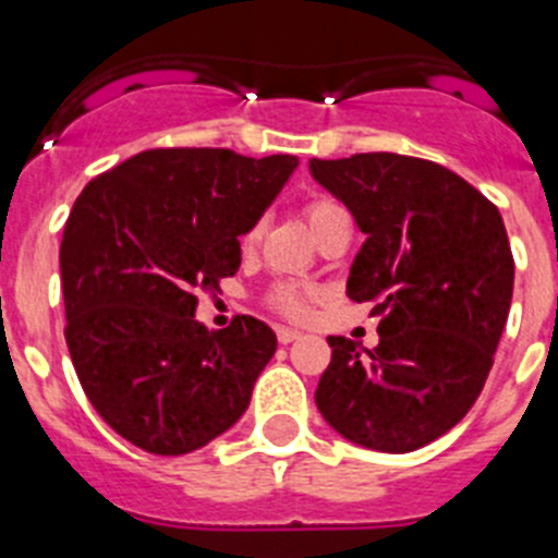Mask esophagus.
I'll list each match as a JSON object with an SVG mask.
<instances>
[{
	"instance_id": "34e87169",
	"label": "esophagus",
	"mask_w": 558,
	"mask_h": 558,
	"mask_svg": "<svg viewBox=\"0 0 558 558\" xmlns=\"http://www.w3.org/2000/svg\"><path fill=\"white\" fill-rule=\"evenodd\" d=\"M303 333L294 331V328H278V342L280 345H289V342H294V339H300Z\"/></svg>"
}]
</instances>
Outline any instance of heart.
<instances>
[{"instance_id":"heart-1","label":"heart","mask_w":558,"mask_h":558,"mask_svg":"<svg viewBox=\"0 0 558 558\" xmlns=\"http://www.w3.org/2000/svg\"><path fill=\"white\" fill-rule=\"evenodd\" d=\"M303 213H306L312 230L317 232L328 219H333L337 213H345V210H342L337 202H331V198H312V202L303 207ZM258 239H260V225H252L250 230L241 235V246H244V250H252V246L258 244ZM308 300H312V292H308V289L294 283H283L275 289L269 303H272V308H278L280 314H286V317L303 319L308 314Z\"/></svg>"}]
</instances>
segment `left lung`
<instances>
[{
    "label": "left lung",
    "instance_id": "1",
    "mask_svg": "<svg viewBox=\"0 0 558 558\" xmlns=\"http://www.w3.org/2000/svg\"><path fill=\"white\" fill-rule=\"evenodd\" d=\"M312 177L365 232L348 298L373 303L379 345L328 337L317 410L342 438L413 452L449 433L481 396L506 328L513 255L500 210L429 159H312Z\"/></svg>",
    "mask_w": 558,
    "mask_h": 558
}]
</instances>
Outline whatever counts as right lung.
Listing matches in <instances>:
<instances>
[{
	"instance_id": "right-lung-1",
	"label": "right lung",
	"mask_w": 558,
	"mask_h": 558,
	"mask_svg": "<svg viewBox=\"0 0 558 558\" xmlns=\"http://www.w3.org/2000/svg\"><path fill=\"white\" fill-rule=\"evenodd\" d=\"M294 168L292 154L154 148L75 198L58 255L66 348L86 399L134 447L187 454L250 407L275 331L246 314L207 331L196 294L239 272V235Z\"/></svg>"
}]
</instances>
